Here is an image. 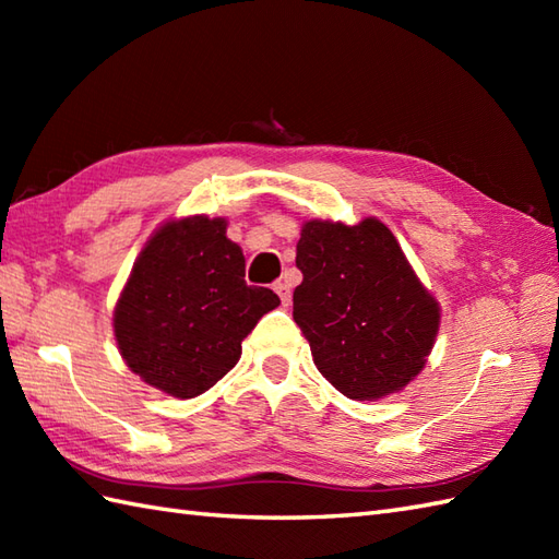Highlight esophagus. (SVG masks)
Returning <instances> with one entry per match:
<instances>
[{
	"mask_svg": "<svg viewBox=\"0 0 559 559\" xmlns=\"http://www.w3.org/2000/svg\"><path fill=\"white\" fill-rule=\"evenodd\" d=\"M273 290H276V293H278V298H281V302L288 307V302H290V286H288V283H286V281H278V283H276V286H273Z\"/></svg>",
	"mask_w": 559,
	"mask_h": 559,
	"instance_id": "obj_1",
	"label": "esophagus"
}]
</instances>
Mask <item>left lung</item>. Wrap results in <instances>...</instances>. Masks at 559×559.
<instances>
[{
	"label": "left lung",
	"instance_id": "1",
	"mask_svg": "<svg viewBox=\"0 0 559 559\" xmlns=\"http://www.w3.org/2000/svg\"><path fill=\"white\" fill-rule=\"evenodd\" d=\"M295 264L302 283L293 293V319L317 370L343 396L382 399L423 370L439 307L384 223H305Z\"/></svg>",
	"mask_w": 559,
	"mask_h": 559
}]
</instances>
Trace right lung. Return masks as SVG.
<instances>
[{"label": "right lung", "instance_id": "add662e5", "mask_svg": "<svg viewBox=\"0 0 559 559\" xmlns=\"http://www.w3.org/2000/svg\"><path fill=\"white\" fill-rule=\"evenodd\" d=\"M278 305L273 290L247 286L223 218H185L139 254L115 307V338L146 384L192 399L233 370L242 338Z\"/></svg>", "mask_w": 559, "mask_h": 559}]
</instances>
